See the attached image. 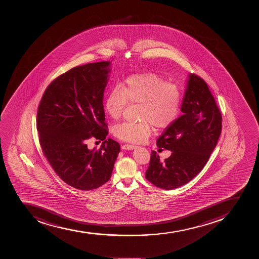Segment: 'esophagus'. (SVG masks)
Wrapping results in <instances>:
<instances>
[{
	"label": "esophagus",
	"instance_id": "esophagus-1",
	"mask_svg": "<svg viewBox=\"0 0 259 259\" xmlns=\"http://www.w3.org/2000/svg\"><path fill=\"white\" fill-rule=\"evenodd\" d=\"M121 148L124 150H133L134 148H136V146L133 145V144H124L121 146Z\"/></svg>",
	"mask_w": 259,
	"mask_h": 259
}]
</instances>
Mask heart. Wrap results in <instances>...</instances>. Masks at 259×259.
Here are the masks:
<instances>
[{"mask_svg": "<svg viewBox=\"0 0 259 259\" xmlns=\"http://www.w3.org/2000/svg\"><path fill=\"white\" fill-rule=\"evenodd\" d=\"M183 92L175 82L154 72L130 75L120 87L109 92L105 110L113 120H118L129 105H140V122H123L116 126V138L130 143L145 142L150 137L153 126L157 129L172 125L180 115Z\"/></svg>", "mask_w": 259, "mask_h": 259, "instance_id": "obj_1", "label": "heart"}]
</instances>
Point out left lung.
<instances>
[{
	"mask_svg": "<svg viewBox=\"0 0 259 259\" xmlns=\"http://www.w3.org/2000/svg\"><path fill=\"white\" fill-rule=\"evenodd\" d=\"M181 111L157 140L171 155L161 163L152 151L146 171L149 182L167 190L187 184L202 170L222 133V113L206 82L196 74L189 75Z\"/></svg>",
	"mask_w": 259,
	"mask_h": 259,
	"instance_id": "8db88e82",
	"label": "left lung"
}]
</instances>
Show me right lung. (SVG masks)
<instances>
[{
    "label": "right lung",
    "mask_w": 259,
    "mask_h": 259,
    "mask_svg": "<svg viewBox=\"0 0 259 259\" xmlns=\"http://www.w3.org/2000/svg\"><path fill=\"white\" fill-rule=\"evenodd\" d=\"M109 61L76 66L54 79L37 108V130L42 153L67 185L95 190L111 179L120 144L106 137L104 92ZM103 140L90 151L87 140Z\"/></svg>",
    "instance_id": "1"
}]
</instances>
